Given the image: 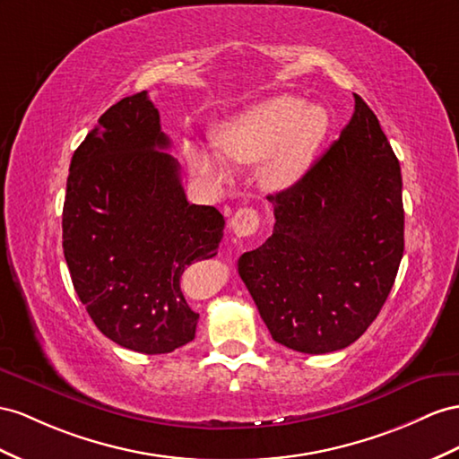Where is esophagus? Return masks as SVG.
<instances>
[{
  "label": "esophagus",
  "mask_w": 459,
  "mask_h": 459,
  "mask_svg": "<svg viewBox=\"0 0 459 459\" xmlns=\"http://www.w3.org/2000/svg\"><path fill=\"white\" fill-rule=\"evenodd\" d=\"M260 227V217H257V211L252 207H242L238 209L234 217L230 219V229L237 237H252V234Z\"/></svg>",
  "instance_id": "esophagus-1"
}]
</instances>
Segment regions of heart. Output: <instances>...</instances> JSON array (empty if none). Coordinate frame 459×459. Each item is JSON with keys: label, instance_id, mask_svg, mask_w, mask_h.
Wrapping results in <instances>:
<instances>
[{"label": "heart", "instance_id": "1", "mask_svg": "<svg viewBox=\"0 0 459 459\" xmlns=\"http://www.w3.org/2000/svg\"><path fill=\"white\" fill-rule=\"evenodd\" d=\"M327 132V116L320 107H304L295 95H275L255 102L221 127L219 149L240 164L262 160L260 180L269 190H285L310 169L316 149ZM215 149L192 145V169L209 178L225 180L229 162Z\"/></svg>", "mask_w": 459, "mask_h": 459}]
</instances>
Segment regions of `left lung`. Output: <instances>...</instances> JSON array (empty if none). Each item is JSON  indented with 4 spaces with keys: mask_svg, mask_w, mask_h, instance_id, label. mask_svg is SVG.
Segmentation results:
<instances>
[{
    "mask_svg": "<svg viewBox=\"0 0 459 459\" xmlns=\"http://www.w3.org/2000/svg\"><path fill=\"white\" fill-rule=\"evenodd\" d=\"M275 227L238 260L269 333L324 355L368 330L403 257L402 169L359 95L342 135L287 190L267 195Z\"/></svg>",
    "mask_w": 459,
    "mask_h": 459,
    "instance_id": "left-lung-1",
    "label": "left lung"
}]
</instances>
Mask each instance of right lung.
<instances>
[{
  "label": "right lung",
  "instance_id": "1",
  "mask_svg": "<svg viewBox=\"0 0 459 459\" xmlns=\"http://www.w3.org/2000/svg\"><path fill=\"white\" fill-rule=\"evenodd\" d=\"M147 91L116 102L77 147L64 202V255L99 330L145 355L195 337L184 269L217 255L225 219L186 199Z\"/></svg>",
  "mask_w": 459,
  "mask_h": 459
}]
</instances>
